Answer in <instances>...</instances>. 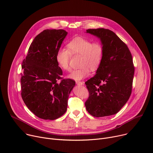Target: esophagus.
<instances>
[{"mask_svg":"<svg viewBox=\"0 0 153 153\" xmlns=\"http://www.w3.org/2000/svg\"><path fill=\"white\" fill-rule=\"evenodd\" d=\"M76 83L77 84V85H84V82H82V81H76Z\"/></svg>","mask_w":153,"mask_h":153,"instance_id":"1","label":"esophagus"}]
</instances>
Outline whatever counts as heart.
<instances>
[{
	"instance_id": "obj_1",
	"label": "heart",
	"mask_w": 153,
	"mask_h": 153,
	"mask_svg": "<svg viewBox=\"0 0 153 153\" xmlns=\"http://www.w3.org/2000/svg\"><path fill=\"white\" fill-rule=\"evenodd\" d=\"M67 47L61 48L57 51L56 61L61 69L69 71L72 55H80V67L71 72L69 78L76 81L81 80L89 74V69L95 71L100 66L104 55V47L101 42L77 36L71 39Z\"/></svg>"
}]
</instances>
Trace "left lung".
Returning <instances> with one entry per match:
<instances>
[{"label":"left lung","mask_w":153,"mask_h":153,"mask_svg":"<svg viewBox=\"0 0 153 153\" xmlns=\"http://www.w3.org/2000/svg\"><path fill=\"white\" fill-rule=\"evenodd\" d=\"M86 31L99 37L104 47L97 74L85 82L89 94L86 109L95 117L116 114L131 94L134 72L131 53L114 31L104 28Z\"/></svg>","instance_id":"left-lung-1"}]
</instances>
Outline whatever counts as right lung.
<instances>
[{
  "label": "right lung",
  "mask_w": 153,
  "mask_h": 153,
  "mask_svg": "<svg viewBox=\"0 0 153 153\" xmlns=\"http://www.w3.org/2000/svg\"><path fill=\"white\" fill-rule=\"evenodd\" d=\"M67 33L62 29L43 30L34 38L22 62V99L31 112L44 120H53L65 114L69 95L76 84L61 77L62 71L56 61Z\"/></svg>",
  "instance_id": "add662e5"
}]
</instances>
